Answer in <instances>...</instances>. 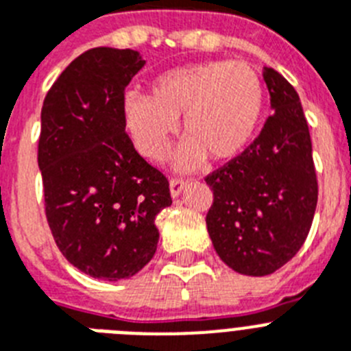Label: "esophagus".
<instances>
[{
  "label": "esophagus",
  "instance_id": "34e87169",
  "mask_svg": "<svg viewBox=\"0 0 351 351\" xmlns=\"http://www.w3.org/2000/svg\"><path fill=\"white\" fill-rule=\"evenodd\" d=\"M186 184H188V182H186L184 179H178V178L170 179V195H172L173 198L179 197L181 191L186 188Z\"/></svg>",
  "mask_w": 351,
  "mask_h": 351
}]
</instances>
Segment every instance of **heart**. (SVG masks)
<instances>
[{
    "instance_id": "b5f03b06",
    "label": "heart",
    "mask_w": 351,
    "mask_h": 351,
    "mask_svg": "<svg viewBox=\"0 0 351 351\" xmlns=\"http://www.w3.org/2000/svg\"><path fill=\"white\" fill-rule=\"evenodd\" d=\"M265 89L255 68L241 61H209L154 77L147 96L128 93L123 119L138 153L165 160L178 121L190 141L178 153V169H195L209 154L232 160L251 144L262 125Z\"/></svg>"
}]
</instances>
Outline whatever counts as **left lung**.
<instances>
[{
    "label": "left lung",
    "instance_id": "obj_1",
    "mask_svg": "<svg viewBox=\"0 0 351 351\" xmlns=\"http://www.w3.org/2000/svg\"><path fill=\"white\" fill-rule=\"evenodd\" d=\"M271 108L258 137L206 178L214 200L207 232L219 258L239 274L267 276L297 255L318 202L313 147L299 95L263 68Z\"/></svg>",
    "mask_w": 351,
    "mask_h": 351
}]
</instances>
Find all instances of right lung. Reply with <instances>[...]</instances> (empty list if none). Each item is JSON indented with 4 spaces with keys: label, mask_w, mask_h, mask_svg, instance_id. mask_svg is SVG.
I'll list each match as a JSON object with an SVG mask.
<instances>
[{
    "label": "right lung",
    "mask_w": 351,
    "mask_h": 351,
    "mask_svg": "<svg viewBox=\"0 0 351 351\" xmlns=\"http://www.w3.org/2000/svg\"><path fill=\"white\" fill-rule=\"evenodd\" d=\"M144 64L132 49H91L43 100L38 167L49 226L64 258L96 280L144 269L160 239L154 219L172 204L167 178L125 132V89Z\"/></svg>",
    "instance_id": "right-lung-1"
}]
</instances>
